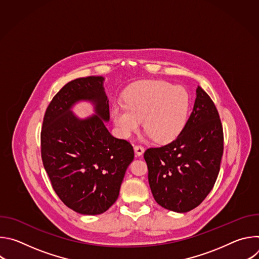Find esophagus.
I'll return each mask as SVG.
<instances>
[{"label": "esophagus", "mask_w": 259, "mask_h": 259, "mask_svg": "<svg viewBox=\"0 0 259 259\" xmlns=\"http://www.w3.org/2000/svg\"><path fill=\"white\" fill-rule=\"evenodd\" d=\"M134 152H135L136 157H141L144 153V147L140 146V145H136V146H134Z\"/></svg>", "instance_id": "1"}]
</instances>
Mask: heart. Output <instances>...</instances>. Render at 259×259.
<instances>
[{"instance_id": "heart-1", "label": "heart", "mask_w": 259, "mask_h": 259, "mask_svg": "<svg viewBox=\"0 0 259 259\" xmlns=\"http://www.w3.org/2000/svg\"><path fill=\"white\" fill-rule=\"evenodd\" d=\"M125 104L110 107V118L118 134L130 138L143 121L149 137L158 143L175 139L186 124L189 113V94L181 86L164 81H143L130 87L124 95Z\"/></svg>"}]
</instances>
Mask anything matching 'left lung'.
Returning <instances> with one entry per match:
<instances>
[{"mask_svg":"<svg viewBox=\"0 0 259 259\" xmlns=\"http://www.w3.org/2000/svg\"><path fill=\"white\" fill-rule=\"evenodd\" d=\"M223 153L224 132L218 112L198 86L193 112L177 138L144 153L156 202L177 213L199 206L214 187Z\"/></svg>","mask_w":259,"mask_h":259,"instance_id":"left-lung-1","label":"left lung"}]
</instances>
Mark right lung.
Here are the masks:
<instances>
[{
    "mask_svg": "<svg viewBox=\"0 0 259 259\" xmlns=\"http://www.w3.org/2000/svg\"><path fill=\"white\" fill-rule=\"evenodd\" d=\"M103 77H87L67 83L53 97L41 132L44 168L59 199L84 215L105 212L118 199L128 166L134 159L132 145L114 137ZM90 102L95 114L79 118L72 107Z\"/></svg>",
    "mask_w": 259,
    "mask_h": 259,
    "instance_id": "obj_1",
    "label": "right lung"
}]
</instances>
